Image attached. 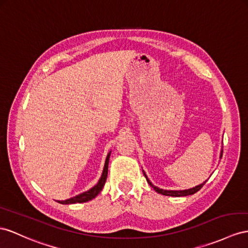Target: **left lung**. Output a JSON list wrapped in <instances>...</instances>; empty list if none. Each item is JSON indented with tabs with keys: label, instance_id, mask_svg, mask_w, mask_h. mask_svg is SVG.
<instances>
[{
	"label": "left lung",
	"instance_id": "obj_1",
	"mask_svg": "<svg viewBox=\"0 0 248 248\" xmlns=\"http://www.w3.org/2000/svg\"><path fill=\"white\" fill-rule=\"evenodd\" d=\"M221 156H222V153H221ZM144 174V173H143ZM145 176V174H144ZM145 178H147V176H145ZM147 181L150 183V186L153 187L157 193H159L161 195H164V196H173V197H181V196H188V195H193L195 193L198 192L199 189H201V187L205 185L204 183H202V185L196 186V187H193V188H189V189H186V190H166V189H161V188H158L156 186H154L152 183L150 182V180L147 178Z\"/></svg>",
	"mask_w": 248,
	"mask_h": 248
}]
</instances>
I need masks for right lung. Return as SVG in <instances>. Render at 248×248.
Segmentation results:
<instances>
[{
    "instance_id": "1",
    "label": "right lung",
    "mask_w": 248,
    "mask_h": 248,
    "mask_svg": "<svg viewBox=\"0 0 248 248\" xmlns=\"http://www.w3.org/2000/svg\"><path fill=\"white\" fill-rule=\"evenodd\" d=\"M110 154H108L107 156V159L105 162V168H104V172L103 175H101L100 179L98 181V183L96 186H94L91 189H89L88 192H85L82 194H79L78 196L73 197V198H70L67 200H63V201H58L59 203H62V204H72V203H82V202H87V201H90L93 198H95L100 192L101 189H103L106 180H107V176H108V166H109V158H110Z\"/></svg>"
}]
</instances>
